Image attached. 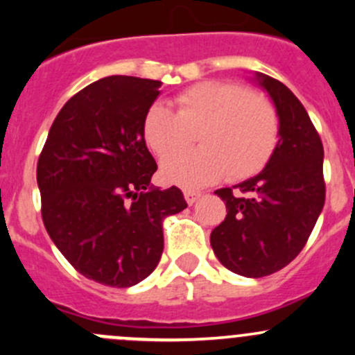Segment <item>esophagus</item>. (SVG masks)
<instances>
[{
    "label": "esophagus",
    "mask_w": 355,
    "mask_h": 355,
    "mask_svg": "<svg viewBox=\"0 0 355 355\" xmlns=\"http://www.w3.org/2000/svg\"><path fill=\"white\" fill-rule=\"evenodd\" d=\"M184 198L187 200V204H194L196 200L200 198V192H196V191H185L184 192Z\"/></svg>",
    "instance_id": "esophagus-1"
}]
</instances>
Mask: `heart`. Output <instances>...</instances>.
<instances>
[{"mask_svg": "<svg viewBox=\"0 0 355 355\" xmlns=\"http://www.w3.org/2000/svg\"><path fill=\"white\" fill-rule=\"evenodd\" d=\"M175 111L155 103L142 118V137L159 159L180 153L198 130L200 148L164 161L161 177L182 187H202L228 175L259 173L278 142V116L264 96L227 80H206L173 99Z\"/></svg>", "mask_w": 355, "mask_h": 355, "instance_id": "obj_1", "label": "heart"}]
</instances>
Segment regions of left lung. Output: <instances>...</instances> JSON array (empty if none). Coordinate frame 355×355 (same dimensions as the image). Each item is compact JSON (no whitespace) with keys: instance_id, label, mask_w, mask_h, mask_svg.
Wrapping results in <instances>:
<instances>
[{"instance_id":"1","label":"left lung","mask_w":355,"mask_h":355,"mask_svg":"<svg viewBox=\"0 0 355 355\" xmlns=\"http://www.w3.org/2000/svg\"><path fill=\"white\" fill-rule=\"evenodd\" d=\"M252 80L277 110L278 142L261 173L214 192L225 200L227 216L211 232V247L225 268L261 278L287 266L306 245L324 206V151L287 85L264 73Z\"/></svg>"}]
</instances>
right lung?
I'll return each mask as SVG.
<instances>
[{
	"label": "right lung",
	"instance_id": "1",
	"mask_svg": "<svg viewBox=\"0 0 355 355\" xmlns=\"http://www.w3.org/2000/svg\"><path fill=\"white\" fill-rule=\"evenodd\" d=\"M159 80L111 75L60 110L37 161L42 221L80 275L137 285L163 254V220L187 207L180 189L151 185L157 170L142 137Z\"/></svg>",
	"mask_w": 355,
	"mask_h": 355
}]
</instances>
